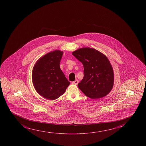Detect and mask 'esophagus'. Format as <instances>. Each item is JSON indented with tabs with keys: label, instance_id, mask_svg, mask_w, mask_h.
<instances>
[{
	"label": "esophagus",
	"instance_id": "esophagus-1",
	"mask_svg": "<svg viewBox=\"0 0 146 146\" xmlns=\"http://www.w3.org/2000/svg\"><path fill=\"white\" fill-rule=\"evenodd\" d=\"M78 83H79V81H78V80H75V81H74L73 82H72V84L77 85L78 84Z\"/></svg>",
	"mask_w": 146,
	"mask_h": 146
}]
</instances>
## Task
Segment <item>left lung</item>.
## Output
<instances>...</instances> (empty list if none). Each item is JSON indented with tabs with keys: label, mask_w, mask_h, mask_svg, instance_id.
<instances>
[{
	"label": "left lung",
	"mask_w": 146,
	"mask_h": 146,
	"mask_svg": "<svg viewBox=\"0 0 146 146\" xmlns=\"http://www.w3.org/2000/svg\"><path fill=\"white\" fill-rule=\"evenodd\" d=\"M84 67V77L78 86L83 93L92 99L108 95L114 85L113 69L104 54L94 48L85 47L72 52Z\"/></svg>",
	"instance_id": "left-lung-1"
}]
</instances>
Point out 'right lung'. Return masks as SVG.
Instances as JSON below:
<instances>
[{
	"label": "right lung",
	"mask_w": 146,
	"mask_h": 146,
	"mask_svg": "<svg viewBox=\"0 0 146 146\" xmlns=\"http://www.w3.org/2000/svg\"><path fill=\"white\" fill-rule=\"evenodd\" d=\"M63 52L56 50L39 59L32 73L33 86L37 92L48 100H53L64 94L70 82L60 67Z\"/></svg>",
	"instance_id": "right-lung-1"
}]
</instances>
